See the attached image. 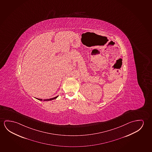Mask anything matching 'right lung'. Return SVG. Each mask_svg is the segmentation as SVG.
I'll use <instances>...</instances> for the list:
<instances>
[{"instance_id": "right-lung-1", "label": "right lung", "mask_w": 152, "mask_h": 152, "mask_svg": "<svg viewBox=\"0 0 152 152\" xmlns=\"http://www.w3.org/2000/svg\"><path fill=\"white\" fill-rule=\"evenodd\" d=\"M58 96H56V97H55L54 98H50V99H44L43 101H51V100H53V99H56V98H57L58 97ZM37 99L38 100H39V101H42V99H39V98H37Z\"/></svg>"}]
</instances>
